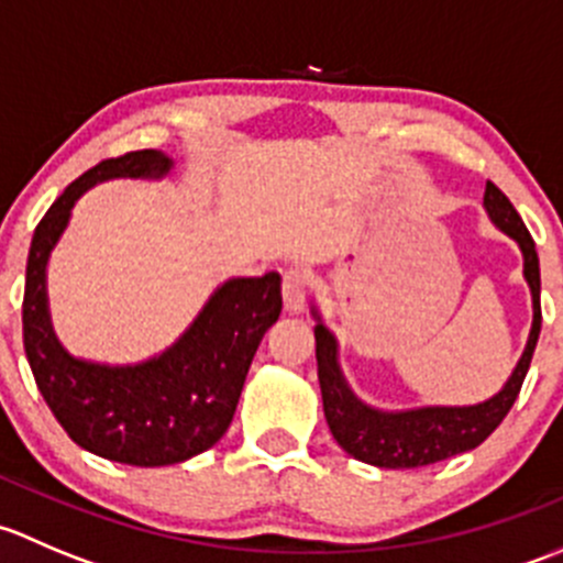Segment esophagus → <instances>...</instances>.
<instances>
[{
	"label": "esophagus",
	"instance_id": "esophagus-1",
	"mask_svg": "<svg viewBox=\"0 0 563 563\" xmlns=\"http://www.w3.org/2000/svg\"><path fill=\"white\" fill-rule=\"evenodd\" d=\"M310 277L302 269H286L283 272V305H286L288 313H302L305 299H308Z\"/></svg>",
	"mask_w": 563,
	"mask_h": 563
}]
</instances>
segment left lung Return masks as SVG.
<instances>
[{
    "label": "left lung",
    "mask_w": 563,
    "mask_h": 563,
    "mask_svg": "<svg viewBox=\"0 0 563 563\" xmlns=\"http://www.w3.org/2000/svg\"><path fill=\"white\" fill-rule=\"evenodd\" d=\"M485 209L493 223L512 236L523 250V275L531 288L533 323L523 356L515 367L507 387L479 406L463 408H413V411H376L356 400L338 367V343L321 321L316 323V360L318 382H321L323 417L334 441L362 463L378 468H419V465L439 463L455 457L460 452L476 450L509 413L526 382L533 349H537L539 329H542V308H539V255L528 234L523 218L507 196L493 181L485 187Z\"/></svg>",
    "instance_id": "obj_1"
}]
</instances>
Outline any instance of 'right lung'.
Masks as SVG:
<instances>
[{
    "mask_svg": "<svg viewBox=\"0 0 563 563\" xmlns=\"http://www.w3.org/2000/svg\"><path fill=\"white\" fill-rule=\"evenodd\" d=\"M157 150L108 157L65 187L37 223L26 261L24 351L56 422L78 446L113 463L172 465L218 444L266 329L283 310L280 275L236 277L220 286L192 327L168 351L133 367L73 360L56 340L45 297V264L70 220L73 203L98 181L163 176Z\"/></svg>",
    "mask_w": 563,
    "mask_h": 563,
    "instance_id": "add662e5",
    "label": "right lung"
}]
</instances>
